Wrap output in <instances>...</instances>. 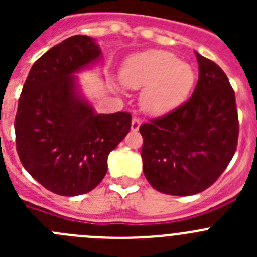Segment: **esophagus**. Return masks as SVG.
Returning <instances> with one entry per match:
<instances>
[{
  "mask_svg": "<svg viewBox=\"0 0 257 257\" xmlns=\"http://www.w3.org/2000/svg\"><path fill=\"white\" fill-rule=\"evenodd\" d=\"M140 124H142V121H140L138 117H134L133 118V122H131V130L134 131H138L139 130Z\"/></svg>",
  "mask_w": 257,
  "mask_h": 257,
  "instance_id": "1",
  "label": "esophagus"
}]
</instances>
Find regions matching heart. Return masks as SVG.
Segmentation results:
<instances>
[{"label":"heart","mask_w":257,"mask_h":257,"mask_svg":"<svg viewBox=\"0 0 257 257\" xmlns=\"http://www.w3.org/2000/svg\"><path fill=\"white\" fill-rule=\"evenodd\" d=\"M121 78L127 87L144 88L140 100L145 112L162 115L187 100L196 72L172 52L149 50L127 59Z\"/></svg>","instance_id":"obj_1"}]
</instances>
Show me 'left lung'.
I'll return each instance as SVG.
<instances>
[{
  "mask_svg": "<svg viewBox=\"0 0 257 257\" xmlns=\"http://www.w3.org/2000/svg\"><path fill=\"white\" fill-rule=\"evenodd\" d=\"M199 74L192 96L140 126L145 178L156 190L192 196L210 188L237 151L239 122L224 70L196 52Z\"/></svg>",
  "mask_w": 257,
  "mask_h": 257,
  "instance_id": "8db88e82",
  "label": "left lung"
}]
</instances>
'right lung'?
<instances>
[{
    "instance_id": "1",
    "label": "right lung",
    "mask_w": 257,
    "mask_h": 257,
    "mask_svg": "<svg viewBox=\"0 0 257 257\" xmlns=\"http://www.w3.org/2000/svg\"><path fill=\"white\" fill-rule=\"evenodd\" d=\"M88 36L77 35L45 52L29 70L15 115L20 162L41 185L59 196L96 188L108 156L131 128V114H97L76 94L73 73L99 58Z\"/></svg>"
}]
</instances>
